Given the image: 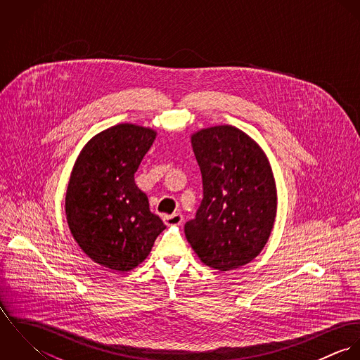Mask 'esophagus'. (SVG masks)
Segmentation results:
<instances>
[{
	"label": "esophagus",
	"mask_w": 360,
	"mask_h": 360,
	"mask_svg": "<svg viewBox=\"0 0 360 360\" xmlns=\"http://www.w3.org/2000/svg\"><path fill=\"white\" fill-rule=\"evenodd\" d=\"M165 223L167 226H180L183 223V214L181 213H173V214H169V216H165L163 217Z\"/></svg>",
	"instance_id": "obj_1"
}]
</instances>
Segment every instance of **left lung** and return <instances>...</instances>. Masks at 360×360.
Wrapping results in <instances>:
<instances>
[{
    "mask_svg": "<svg viewBox=\"0 0 360 360\" xmlns=\"http://www.w3.org/2000/svg\"><path fill=\"white\" fill-rule=\"evenodd\" d=\"M204 198L184 233L206 266L227 271L260 254L276 217L277 194L269 160L257 143L234 126L193 134Z\"/></svg>",
    "mask_w": 360,
    "mask_h": 360,
    "instance_id": "obj_1",
    "label": "left lung"
}]
</instances>
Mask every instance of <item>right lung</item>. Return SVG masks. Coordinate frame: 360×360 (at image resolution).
<instances>
[{"label":"right lung","mask_w":360,"mask_h":360,"mask_svg":"<svg viewBox=\"0 0 360 360\" xmlns=\"http://www.w3.org/2000/svg\"><path fill=\"white\" fill-rule=\"evenodd\" d=\"M155 136L130 123L112 126L86 144L72 170L65 200L70 233L87 257L115 271L137 267L166 229L134 183Z\"/></svg>","instance_id":"add662e5"}]
</instances>
